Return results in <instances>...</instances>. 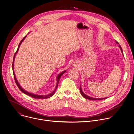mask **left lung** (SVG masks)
Wrapping results in <instances>:
<instances>
[{
  "label": "left lung",
  "instance_id": "1",
  "mask_svg": "<svg viewBox=\"0 0 134 134\" xmlns=\"http://www.w3.org/2000/svg\"><path fill=\"white\" fill-rule=\"evenodd\" d=\"M116 42V44H119V43L116 41H115ZM119 47L120 48V49H121V51H122V53L123 54V50H122V48H121V46H120V45H119ZM80 92H81V94L82 95V96L83 97H84L85 98H86V99H89V100H102V99H107V98H91V97H90L89 96H87V95H86L85 93H84V92L82 91V89H81V86H80Z\"/></svg>",
  "mask_w": 134,
  "mask_h": 134
}]
</instances>
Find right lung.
Returning a JSON list of instances; mask_svg holds the SVG:
<instances>
[{"label": "right lung", "instance_id": "add662e5", "mask_svg": "<svg viewBox=\"0 0 134 134\" xmlns=\"http://www.w3.org/2000/svg\"><path fill=\"white\" fill-rule=\"evenodd\" d=\"M26 36H25V37H24V38L21 40V41L20 42V43L19 45L18 46V49H17L16 51L15 52V54H14V57H13V63H12V69H13V75H14V80H15V83L16 84V85H17V86H18V88H19V89H20V90L22 92H23L24 93H25V94H27V95H28V96H30V97H33V98H36V99H47V98H49V97H51V96H52L54 94V93H55V91H56V90H57V88L58 85L59 81V80H60V77H61V76H62V75L63 74H64L66 71H64L62 72V73H60V74L58 76V77H57V85H56L55 88V89L54 90V91H52L51 93H50V94H47V95H44V96H41V95L34 94H33V93H31L28 92H27L26 91H25V90H24V89H23V88L20 86V85H19V84L18 83V82L17 80H16V78H15V74H14V70H13V63H14V58H15V54H16V53H17V52H18V50H19V47H20V45L21 44V43H22V42L23 41V40L25 38Z\"/></svg>", "mask_w": 134, "mask_h": 134}]
</instances>
